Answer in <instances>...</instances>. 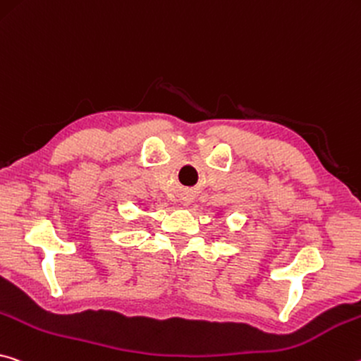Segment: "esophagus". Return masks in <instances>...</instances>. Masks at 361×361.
I'll use <instances>...</instances> for the list:
<instances>
[{
	"label": "esophagus",
	"mask_w": 361,
	"mask_h": 361,
	"mask_svg": "<svg viewBox=\"0 0 361 361\" xmlns=\"http://www.w3.org/2000/svg\"><path fill=\"white\" fill-rule=\"evenodd\" d=\"M192 199H194L192 192H191V191H188V192L183 194V197H181V202H183V205H190V204L192 202Z\"/></svg>",
	"instance_id": "34e87169"
}]
</instances>
